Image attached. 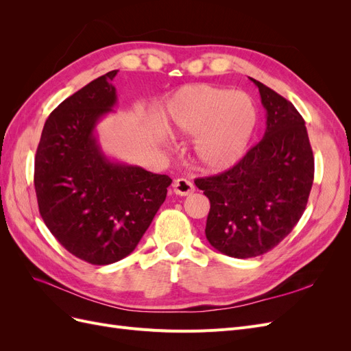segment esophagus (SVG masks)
Wrapping results in <instances>:
<instances>
[{"label":"esophagus","instance_id":"1","mask_svg":"<svg viewBox=\"0 0 351 351\" xmlns=\"http://www.w3.org/2000/svg\"><path fill=\"white\" fill-rule=\"evenodd\" d=\"M173 189H174V193L178 196H189L195 192L193 183L189 182L186 178H177L173 184Z\"/></svg>","mask_w":351,"mask_h":351}]
</instances>
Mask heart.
<instances>
[{"label": "heart", "mask_w": 351, "mask_h": 351, "mask_svg": "<svg viewBox=\"0 0 351 351\" xmlns=\"http://www.w3.org/2000/svg\"><path fill=\"white\" fill-rule=\"evenodd\" d=\"M165 119L173 134L196 136L193 149L200 167L222 171L246 152L258 125V110L247 93L195 83L168 99Z\"/></svg>", "instance_id": "b5f03b06"}]
</instances>
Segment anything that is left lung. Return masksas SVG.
Instances as JSON below:
<instances>
[{
  "instance_id": "1",
  "label": "left lung",
  "mask_w": 351,
  "mask_h": 351,
  "mask_svg": "<svg viewBox=\"0 0 351 351\" xmlns=\"http://www.w3.org/2000/svg\"><path fill=\"white\" fill-rule=\"evenodd\" d=\"M267 130L227 171L196 178L210 202L205 234L212 247L246 259L274 249L302 218L313 184L315 161L303 117L263 83Z\"/></svg>"
}]
</instances>
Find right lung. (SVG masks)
Wrapping results in <instances>:
<instances>
[{
    "instance_id": "obj_1",
    "label": "right lung",
    "mask_w": 351,
    "mask_h": 351,
    "mask_svg": "<svg viewBox=\"0 0 351 351\" xmlns=\"http://www.w3.org/2000/svg\"><path fill=\"white\" fill-rule=\"evenodd\" d=\"M112 70L73 93L45 121L35 156L40 217L62 247L92 265L130 254L173 180L105 155L95 127L117 104Z\"/></svg>"
}]
</instances>
